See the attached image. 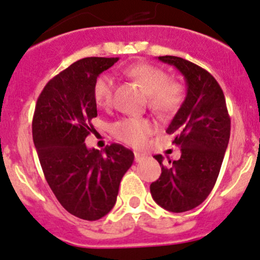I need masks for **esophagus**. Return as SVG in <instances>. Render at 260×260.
Masks as SVG:
<instances>
[{
  "mask_svg": "<svg viewBox=\"0 0 260 260\" xmlns=\"http://www.w3.org/2000/svg\"><path fill=\"white\" fill-rule=\"evenodd\" d=\"M134 156H135V161H136V162H141L142 159H144L145 154L139 153V152H134Z\"/></svg>",
  "mask_w": 260,
  "mask_h": 260,
  "instance_id": "esophagus-1",
  "label": "esophagus"
}]
</instances>
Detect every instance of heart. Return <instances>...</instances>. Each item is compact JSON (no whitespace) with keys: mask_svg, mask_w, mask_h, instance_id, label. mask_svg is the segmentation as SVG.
<instances>
[{"mask_svg":"<svg viewBox=\"0 0 260 260\" xmlns=\"http://www.w3.org/2000/svg\"><path fill=\"white\" fill-rule=\"evenodd\" d=\"M125 74L139 82L148 94V103L154 112L169 115L179 109L185 99V86L179 81L169 80V75L158 66L147 62L134 63L124 70ZM115 81L109 74L98 76L93 84V98L97 106L108 108L114 98ZM157 125L152 119L129 116L110 125V133L124 144L141 147L147 138L156 131Z\"/></svg>","mask_w":260,"mask_h":260,"instance_id":"1","label":"heart"}]
</instances>
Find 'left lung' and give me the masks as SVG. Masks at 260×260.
Masks as SVG:
<instances>
[{"mask_svg": "<svg viewBox=\"0 0 260 260\" xmlns=\"http://www.w3.org/2000/svg\"><path fill=\"white\" fill-rule=\"evenodd\" d=\"M158 60L177 67L184 76L186 97L166 133L179 146L178 161L154 158L162 166L161 177L150 185L153 200L172 212L199 206L211 193L220 173L231 133L226 99L214 76L190 61L177 56Z\"/></svg>", "mask_w": 260, "mask_h": 260, "instance_id": "8db88e82", "label": "left lung"}]
</instances>
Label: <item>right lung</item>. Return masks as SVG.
Instances as JSON below:
<instances>
[{
  "label": "right lung",
  "instance_id": "1",
  "mask_svg": "<svg viewBox=\"0 0 260 260\" xmlns=\"http://www.w3.org/2000/svg\"><path fill=\"white\" fill-rule=\"evenodd\" d=\"M118 57H84L51 78L40 93L31 131L44 176L70 214L95 221L115 205L122 176L134 153L112 144L103 152L88 150L84 140L97 116L93 84Z\"/></svg>",
  "mask_w": 260,
  "mask_h": 260
}]
</instances>
